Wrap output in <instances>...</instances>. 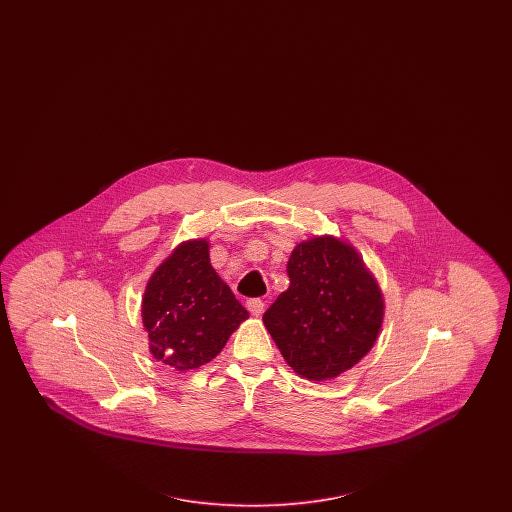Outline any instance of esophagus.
<instances>
[{
  "instance_id": "1",
  "label": "esophagus",
  "mask_w": 512,
  "mask_h": 512,
  "mask_svg": "<svg viewBox=\"0 0 512 512\" xmlns=\"http://www.w3.org/2000/svg\"><path fill=\"white\" fill-rule=\"evenodd\" d=\"M247 311H249L253 317H259V315H263V311H265V303H263L261 299H249V301H247Z\"/></svg>"
}]
</instances>
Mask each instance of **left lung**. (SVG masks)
Instances as JSON below:
<instances>
[{
    "label": "left lung",
    "instance_id": "left-lung-1",
    "mask_svg": "<svg viewBox=\"0 0 512 512\" xmlns=\"http://www.w3.org/2000/svg\"><path fill=\"white\" fill-rule=\"evenodd\" d=\"M290 288L263 315L293 372L311 382L338 378L378 340L384 293L359 251L336 236L293 247Z\"/></svg>",
    "mask_w": 512,
    "mask_h": 512
}]
</instances>
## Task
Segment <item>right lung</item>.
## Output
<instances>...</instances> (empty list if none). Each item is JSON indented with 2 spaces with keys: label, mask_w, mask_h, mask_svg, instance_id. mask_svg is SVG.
<instances>
[{
  "label": "right lung",
  "mask_w": 512,
  "mask_h": 512,
  "mask_svg": "<svg viewBox=\"0 0 512 512\" xmlns=\"http://www.w3.org/2000/svg\"><path fill=\"white\" fill-rule=\"evenodd\" d=\"M249 313L220 278L205 238L176 245L142 297L153 359L180 372L211 363Z\"/></svg>",
  "instance_id": "1"
}]
</instances>
